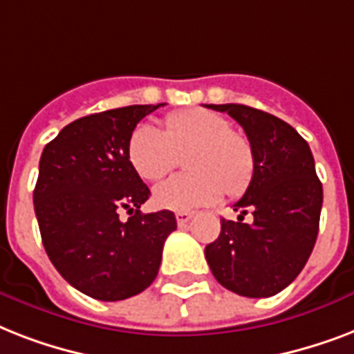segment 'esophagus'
I'll return each instance as SVG.
<instances>
[{"label": "esophagus", "mask_w": 354, "mask_h": 354, "mask_svg": "<svg viewBox=\"0 0 354 354\" xmlns=\"http://www.w3.org/2000/svg\"><path fill=\"white\" fill-rule=\"evenodd\" d=\"M194 216L193 211H178L176 213V222H178V226L183 227V226H187V222L191 221Z\"/></svg>", "instance_id": "1"}]
</instances>
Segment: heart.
I'll use <instances>...</instances> for the list:
<instances>
[{"instance_id": "heart-1", "label": "heart", "mask_w": 354, "mask_h": 354, "mask_svg": "<svg viewBox=\"0 0 354 354\" xmlns=\"http://www.w3.org/2000/svg\"><path fill=\"white\" fill-rule=\"evenodd\" d=\"M189 172L154 187L158 207L185 211L221 196H236L250 185L255 158L250 139L230 128L224 115L204 108L171 113L163 130L139 124L130 136L128 160L147 182H156L174 169L180 156Z\"/></svg>"}]
</instances>
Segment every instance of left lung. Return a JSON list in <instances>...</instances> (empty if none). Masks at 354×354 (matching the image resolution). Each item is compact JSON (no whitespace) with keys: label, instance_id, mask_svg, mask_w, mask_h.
Masks as SVG:
<instances>
[{"label":"left lung","instance_id":"1","mask_svg":"<svg viewBox=\"0 0 354 354\" xmlns=\"http://www.w3.org/2000/svg\"><path fill=\"white\" fill-rule=\"evenodd\" d=\"M246 132L255 171L205 259L224 288L244 297H270L290 285L307 264L319 230L324 189L310 147L288 122L244 104H209ZM250 212L252 223H244Z\"/></svg>","mask_w":354,"mask_h":354}]
</instances>
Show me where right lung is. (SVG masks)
Returning a JSON list of instances; mask_svg holds the SVG:
<instances>
[{
	"instance_id": "right-lung-1",
	"label": "right lung",
	"mask_w": 354,
	"mask_h": 354,
	"mask_svg": "<svg viewBox=\"0 0 354 354\" xmlns=\"http://www.w3.org/2000/svg\"><path fill=\"white\" fill-rule=\"evenodd\" d=\"M160 106L80 118L41 152L32 193L41 242L58 274L93 299L121 301L152 285L165 239L176 230L172 211H139L150 191L128 160L133 128Z\"/></svg>"
}]
</instances>
